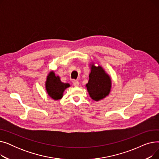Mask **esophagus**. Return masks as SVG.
Here are the masks:
<instances>
[{
    "mask_svg": "<svg viewBox=\"0 0 159 159\" xmlns=\"http://www.w3.org/2000/svg\"><path fill=\"white\" fill-rule=\"evenodd\" d=\"M73 84L74 86H75V87L79 86V82L77 81V80H73Z\"/></svg>",
    "mask_w": 159,
    "mask_h": 159,
    "instance_id": "obj_1",
    "label": "esophagus"
}]
</instances>
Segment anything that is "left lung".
<instances>
[{"label": "left lung", "instance_id": "left-lung-1", "mask_svg": "<svg viewBox=\"0 0 159 159\" xmlns=\"http://www.w3.org/2000/svg\"><path fill=\"white\" fill-rule=\"evenodd\" d=\"M90 73L86 88L89 97L95 101H99L110 95L111 89V79L101 66L89 64Z\"/></svg>", "mask_w": 159, "mask_h": 159}]
</instances>
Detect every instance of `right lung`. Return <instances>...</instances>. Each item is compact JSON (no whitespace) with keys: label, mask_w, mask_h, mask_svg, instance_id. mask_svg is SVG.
Masks as SVG:
<instances>
[{"label":"right lung","mask_w":159,"mask_h":159,"mask_svg":"<svg viewBox=\"0 0 159 159\" xmlns=\"http://www.w3.org/2000/svg\"><path fill=\"white\" fill-rule=\"evenodd\" d=\"M69 83H64L60 77L55 75L54 71H49L45 82V88L48 96L55 101H58L63 97L64 91L70 87Z\"/></svg>","instance_id":"add662e5"}]
</instances>
